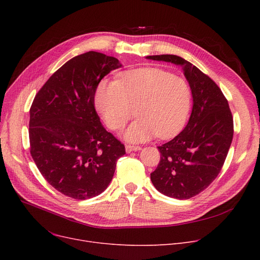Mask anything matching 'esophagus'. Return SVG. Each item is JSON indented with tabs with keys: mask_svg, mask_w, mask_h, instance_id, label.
<instances>
[{
	"mask_svg": "<svg viewBox=\"0 0 260 260\" xmlns=\"http://www.w3.org/2000/svg\"><path fill=\"white\" fill-rule=\"evenodd\" d=\"M125 149H126V153H131V152H135V151H140L141 147H140L139 145L126 144V145H125Z\"/></svg>",
	"mask_w": 260,
	"mask_h": 260,
	"instance_id": "esophagus-1",
	"label": "esophagus"
}]
</instances>
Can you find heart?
<instances>
[{
	"instance_id": "1",
	"label": "heart",
	"mask_w": 260,
	"mask_h": 260,
	"mask_svg": "<svg viewBox=\"0 0 260 260\" xmlns=\"http://www.w3.org/2000/svg\"><path fill=\"white\" fill-rule=\"evenodd\" d=\"M190 102L187 82L156 67L127 71L118 81H102L95 93V104L113 131L124 127L135 108L137 120L124 134L131 142L175 135L184 125Z\"/></svg>"
}]
</instances>
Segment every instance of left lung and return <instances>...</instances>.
<instances>
[{
  "instance_id": "8db88e82",
  "label": "left lung",
  "mask_w": 260,
  "mask_h": 260,
  "mask_svg": "<svg viewBox=\"0 0 260 260\" xmlns=\"http://www.w3.org/2000/svg\"><path fill=\"white\" fill-rule=\"evenodd\" d=\"M146 58L181 65L194 103L184 129L158 146L160 162L151 174V180L163 195L192 198L220 173L233 139V116L221 89L195 65L175 54Z\"/></svg>"
}]
</instances>
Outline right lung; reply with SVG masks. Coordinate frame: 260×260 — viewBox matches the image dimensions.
Instances as JSON below:
<instances>
[{
	"mask_svg": "<svg viewBox=\"0 0 260 260\" xmlns=\"http://www.w3.org/2000/svg\"><path fill=\"white\" fill-rule=\"evenodd\" d=\"M121 67L101 52L80 54L54 73L30 107V154L45 180L78 200L98 196L112 181L124 144L108 133L94 108L100 81Z\"/></svg>",
	"mask_w": 260,
	"mask_h": 260,
	"instance_id": "obj_1",
	"label": "right lung"
}]
</instances>
